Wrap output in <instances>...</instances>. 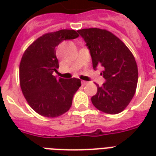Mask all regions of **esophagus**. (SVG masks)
I'll return each instance as SVG.
<instances>
[{
  "label": "esophagus",
  "instance_id": "esophagus-1",
  "mask_svg": "<svg viewBox=\"0 0 156 156\" xmlns=\"http://www.w3.org/2000/svg\"><path fill=\"white\" fill-rule=\"evenodd\" d=\"M86 84H88V82L82 81V85H83V86H84V85H86Z\"/></svg>",
  "mask_w": 156,
  "mask_h": 156
}]
</instances>
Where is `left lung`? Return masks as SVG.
<instances>
[{
    "label": "left lung",
    "mask_w": 156,
    "mask_h": 156,
    "mask_svg": "<svg viewBox=\"0 0 156 156\" xmlns=\"http://www.w3.org/2000/svg\"><path fill=\"white\" fill-rule=\"evenodd\" d=\"M90 51L93 68H104L101 75L105 83L97 86L91 98L98 110L116 115L124 110L136 90L138 68L132 52L120 39L108 31L99 28L78 30Z\"/></svg>",
    "instance_id": "8db88e82"
}]
</instances>
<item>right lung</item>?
Returning a JSON list of instances; mask_svg holds the SVG:
<instances>
[{
    "mask_svg": "<svg viewBox=\"0 0 156 156\" xmlns=\"http://www.w3.org/2000/svg\"><path fill=\"white\" fill-rule=\"evenodd\" d=\"M74 30L47 33L33 41L22 56L19 74L22 94L37 114L54 118L69 110L75 93L81 86L78 78H57L59 68L57 47L64 40L77 38Z\"/></svg>",
    "mask_w": 156,
    "mask_h": 156,
    "instance_id": "obj_1",
    "label": "right lung"
}]
</instances>
